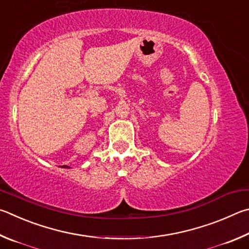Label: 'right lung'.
Instances as JSON below:
<instances>
[{"mask_svg":"<svg viewBox=\"0 0 249 249\" xmlns=\"http://www.w3.org/2000/svg\"><path fill=\"white\" fill-rule=\"evenodd\" d=\"M62 167H64V168H68V166H65V165H63V166Z\"/></svg>","mask_w":249,"mask_h":249,"instance_id":"obj_1","label":"right lung"}]
</instances>
